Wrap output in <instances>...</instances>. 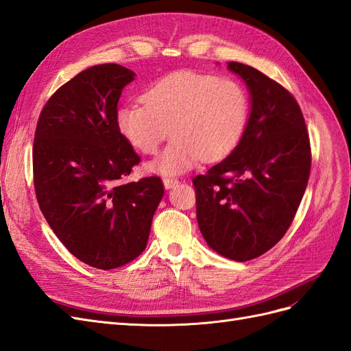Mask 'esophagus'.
<instances>
[{"label": "esophagus", "mask_w": 351, "mask_h": 351, "mask_svg": "<svg viewBox=\"0 0 351 351\" xmlns=\"http://www.w3.org/2000/svg\"><path fill=\"white\" fill-rule=\"evenodd\" d=\"M163 185H165L166 189L173 188L175 185H178V179H175V178H165L163 179Z\"/></svg>", "instance_id": "34e87169"}]
</instances>
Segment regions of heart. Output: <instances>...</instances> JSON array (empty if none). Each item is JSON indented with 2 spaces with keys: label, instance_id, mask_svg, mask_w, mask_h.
<instances>
[{
  "label": "heart",
  "instance_id": "heart-1",
  "mask_svg": "<svg viewBox=\"0 0 351 351\" xmlns=\"http://www.w3.org/2000/svg\"><path fill=\"white\" fill-rule=\"evenodd\" d=\"M143 103L116 112L120 135L143 154H154L172 131L165 152L147 165L149 172L179 175L202 160H222L241 141L248 122V95L235 79L173 72L148 86Z\"/></svg>",
  "mask_w": 351,
  "mask_h": 351
}]
</instances>
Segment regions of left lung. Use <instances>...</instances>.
<instances>
[{
    "label": "left lung",
    "instance_id": "left-lung-1",
    "mask_svg": "<svg viewBox=\"0 0 351 351\" xmlns=\"http://www.w3.org/2000/svg\"><path fill=\"white\" fill-rule=\"evenodd\" d=\"M228 69L250 93L241 141L225 160L193 179L197 222L207 245L247 262L272 248L291 225L310 175V141L295 98L243 63Z\"/></svg>",
    "mask_w": 351,
    "mask_h": 351
}]
</instances>
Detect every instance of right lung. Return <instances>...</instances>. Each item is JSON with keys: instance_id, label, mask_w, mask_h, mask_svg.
Returning a JSON list of instances; mask_svg holds the SVG:
<instances>
[{"instance_id": "1", "label": "right lung", "mask_w": 351, "mask_h": 351, "mask_svg": "<svg viewBox=\"0 0 351 351\" xmlns=\"http://www.w3.org/2000/svg\"><path fill=\"white\" fill-rule=\"evenodd\" d=\"M135 73L98 64L77 73L48 99L34 141L39 207L63 245L81 262L116 269L141 254L162 179H122L139 163L116 125L119 98Z\"/></svg>"}]
</instances>
